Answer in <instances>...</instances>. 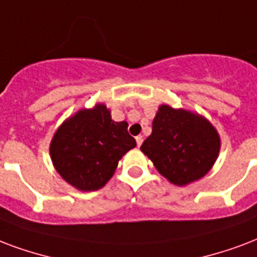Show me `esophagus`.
<instances>
[{"label":"esophagus","instance_id":"1","mask_svg":"<svg viewBox=\"0 0 257 257\" xmlns=\"http://www.w3.org/2000/svg\"><path fill=\"white\" fill-rule=\"evenodd\" d=\"M143 140H144V139H143V136H137L136 137V143H137V147H140L143 144Z\"/></svg>","mask_w":257,"mask_h":257}]
</instances>
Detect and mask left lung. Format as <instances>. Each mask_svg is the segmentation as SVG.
Listing matches in <instances>:
<instances>
[{"label": "left lung", "mask_w": 257, "mask_h": 257, "mask_svg": "<svg viewBox=\"0 0 257 257\" xmlns=\"http://www.w3.org/2000/svg\"><path fill=\"white\" fill-rule=\"evenodd\" d=\"M220 147L218 133L205 117L160 105L152 133L140 150L164 178L176 186H186L210 171Z\"/></svg>", "instance_id": "8db88e82"}]
</instances>
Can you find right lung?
<instances>
[{"mask_svg":"<svg viewBox=\"0 0 257 257\" xmlns=\"http://www.w3.org/2000/svg\"><path fill=\"white\" fill-rule=\"evenodd\" d=\"M136 147L128 122L111 120L103 103L82 109L55 132L50 154L59 175L81 191L103 187L114 174L118 160Z\"/></svg>","mask_w":257,"mask_h":257,"instance_id":"right-lung-1","label":"right lung"}]
</instances>
